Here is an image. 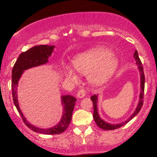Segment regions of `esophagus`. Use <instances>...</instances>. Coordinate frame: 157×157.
I'll list each match as a JSON object with an SVG mask.
<instances>
[{
	"label": "esophagus",
	"instance_id": "34e87169",
	"mask_svg": "<svg viewBox=\"0 0 157 157\" xmlns=\"http://www.w3.org/2000/svg\"><path fill=\"white\" fill-rule=\"evenodd\" d=\"M85 96H86V91H85V90L83 89L79 90L78 92L77 93V97H78V98H82V97H84Z\"/></svg>",
	"mask_w": 157,
	"mask_h": 157
}]
</instances>
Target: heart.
I'll return each instance as SVG.
<instances>
[{
    "label": "heart",
    "mask_w": 157,
    "mask_h": 157,
    "mask_svg": "<svg viewBox=\"0 0 157 157\" xmlns=\"http://www.w3.org/2000/svg\"><path fill=\"white\" fill-rule=\"evenodd\" d=\"M74 67L81 75H88V80L94 86L105 83L114 75L119 65L116 55L108 49L95 47L78 54L73 59ZM75 68L69 64L65 66V75L74 82L79 80Z\"/></svg>",
    "instance_id": "1"
}]
</instances>
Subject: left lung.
<instances>
[{"label":"left lung","instance_id":"8db88e82","mask_svg":"<svg viewBox=\"0 0 157 157\" xmlns=\"http://www.w3.org/2000/svg\"><path fill=\"white\" fill-rule=\"evenodd\" d=\"M134 58L135 61H136V64L137 66L139 72H140V97H139V102L137 105H136V109H135L134 112L125 121L120 122V123L117 124H111L109 122H105V120H103L100 117V116L99 115L98 110H97V101H98V95L94 94L93 96L91 97V100L93 102V105H94V120L95 122L97 123V126L100 128L103 129V130H114V129L120 128L121 126L125 125L126 123H128L131 120H132L133 118L136 116L137 113L140 112V109H141L142 104H143V96H144V89H145V75H144V71H143V67H142V64L140 60V57H139L138 52L137 51H135L134 53Z\"/></svg>","mask_w":157,"mask_h":157}]
</instances>
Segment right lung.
I'll return each instance as SVG.
<instances>
[{
    "instance_id": "1",
    "label": "right lung",
    "mask_w": 157,
    "mask_h": 157,
    "mask_svg": "<svg viewBox=\"0 0 157 157\" xmlns=\"http://www.w3.org/2000/svg\"><path fill=\"white\" fill-rule=\"evenodd\" d=\"M55 46L48 45H40L29 48L26 52H23L19 55L18 58L14 65L12 72V97L15 107L17 108L23 121L25 125L35 132L43 134H58L66 130L71 120V116L77 99L71 95H62L61 96V105H63V115L57 125L48 128H41L32 125L26 117L23 116L22 111L20 109L18 100H17V85L25 70L36 66H42L48 63V57H51L53 53Z\"/></svg>"
}]
</instances>
